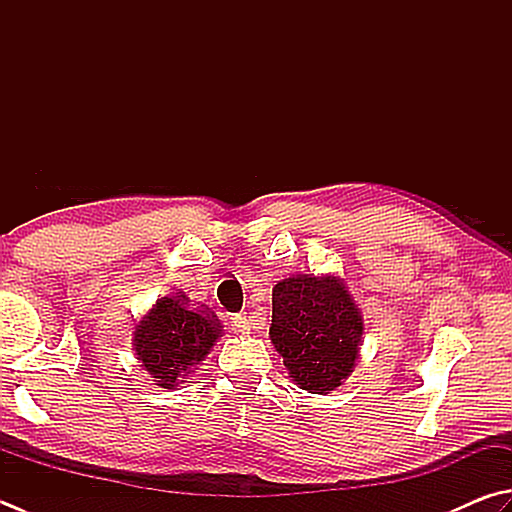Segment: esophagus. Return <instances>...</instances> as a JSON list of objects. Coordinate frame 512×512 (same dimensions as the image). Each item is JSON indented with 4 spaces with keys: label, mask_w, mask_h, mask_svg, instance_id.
<instances>
[{
    "label": "esophagus",
    "mask_w": 512,
    "mask_h": 512,
    "mask_svg": "<svg viewBox=\"0 0 512 512\" xmlns=\"http://www.w3.org/2000/svg\"><path fill=\"white\" fill-rule=\"evenodd\" d=\"M231 327H234V330L240 332V334H249V330H252V321H249L247 312H240V314L231 316Z\"/></svg>",
    "instance_id": "1"
}]
</instances>
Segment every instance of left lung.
Segmentation results:
<instances>
[{
	"mask_svg": "<svg viewBox=\"0 0 512 512\" xmlns=\"http://www.w3.org/2000/svg\"><path fill=\"white\" fill-rule=\"evenodd\" d=\"M363 316L336 276L296 274L272 292V339L298 388L327 394L354 372Z\"/></svg>",
	"mask_w": 512,
	"mask_h": 512,
	"instance_id": "1",
	"label": "left lung"
}]
</instances>
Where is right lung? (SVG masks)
<instances>
[{
  "label": "right lung",
  "mask_w": 512,
  "mask_h": 512,
  "mask_svg": "<svg viewBox=\"0 0 512 512\" xmlns=\"http://www.w3.org/2000/svg\"><path fill=\"white\" fill-rule=\"evenodd\" d=\"M218 336H223L218 316L205 305L189 307L187 294L176 292L158 298L142 316L133 332V350L156 385L171 390L205 361Z\"/></svg>",
  "instance_id": "add662e5"
}]
</instances>
